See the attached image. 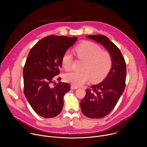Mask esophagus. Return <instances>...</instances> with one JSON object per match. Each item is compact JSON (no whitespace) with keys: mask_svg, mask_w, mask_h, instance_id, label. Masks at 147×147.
<instances>
[{"mask_svg":"<svg viewBox=\"0 0 147 147\" xmlns=\"http://www.w3.org/2000/svg\"><path fill=\"white\" fill-rule=\"evenodd\" d=\"M77 88H78V87H76V86H73V85H71V89L76 90V89H77Z\"/></svg>","mask_w":147,"mask_h":147,"instance_id":"1","label":"esophagus"}]
</instances>
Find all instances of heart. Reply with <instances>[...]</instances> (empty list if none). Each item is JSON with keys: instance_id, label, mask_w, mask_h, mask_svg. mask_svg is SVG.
I'll return each instance as SVG.
<instances>
[{"instance_id": "b5f03b06", "label": "heart", "mask_w": 147, "mask_h": 147, "mask_svg": "<svg viewBox=\"0 0 147 147\" xmlns=\"http://www.w3.org/2000/svg\"><path fill=\"white\" fill-rule=\"evenodd\" d=\"M77 57L84 61L81 67L82 71H71L64 75V80L76 87L80 86L91 78L93 82L103 80L109 72L112 59L110 53L102 50L98 44L86 41L75 48ZM73 62V56L69 51H66L61 58V65L66 70H69Z\"/></svg>"}]
</instances>
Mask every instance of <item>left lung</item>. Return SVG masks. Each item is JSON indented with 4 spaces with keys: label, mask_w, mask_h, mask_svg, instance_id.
Instances as JSON below:
<instances>
[{
    "label": "left lung",
    "mask_w": 147,
    "mask_h": 147,
    "mask_svg": "<svg viewBox=\"0 0 147 147\" xmlns=\"http://www.w3.org/2000/svg\"><path fill=\"white\" fill-rule=\"evenodd\" d=\"M101 44L110 53L112 67L102 82L86 90L80 102L82 113L91 119H100L108 115L115 107L125 86L126 64L120 49L103 35L87 36Z\"/></svg>",
    "instance_id": "1"
}]
</instances>
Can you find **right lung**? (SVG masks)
I'll use <instances>...</instances> for the list:
<instances>
[{
	"mask_svg": "<svg viewBox=\"0 0 147 147\" xmlns=\"http://www.w3.org/2000/svg\"><path fill=\"white\" fill-rule=\"evenodd\" d=\"M77 39L47 36L38 41L28 55L23 69L24 93L33 110L42 117H54L62 110L63 96L70 86L60 82V77L55 85V80L60 73L63 55Z\"/></svg>",
	"mask_w": 147,
	"mask_h": 147,
	"instance_id": "obj_1",
	"label": "right lung"
}]
</instances>
